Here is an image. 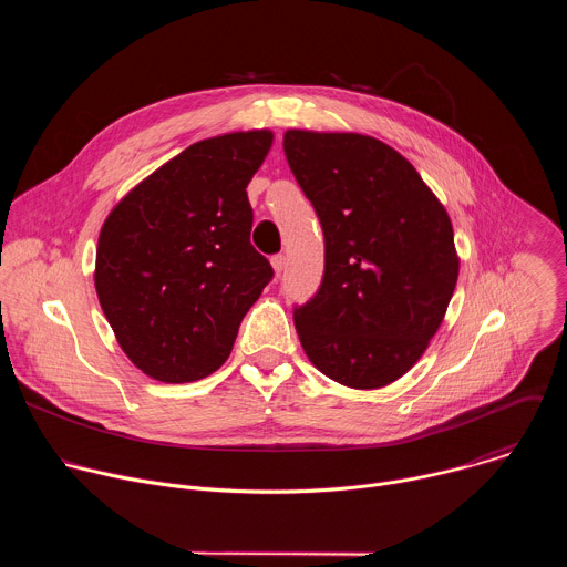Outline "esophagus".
<instances>
[{
    "label": "esophagus",
    "mask_w": 567,
    "mask_h": 567,
    "mask_svg": "<svg viewBox=\"0 0 567 567\" xmlns=\"http://www.w3.org/2000/svg\"><path fill=\"white\" fill-rule=\"evenodd\" d=\"M271 265H274V271H276V274H282L285 267H287V258H285L282 254H278V256L271 258Z\"/></svg>",
    "instance_id": "1"
}]
</instances>
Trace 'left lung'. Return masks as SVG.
Masks as SVG:
<instances>
[{
  "label": "left lung",
  "instance_id": "left-lung-1",
  "mask_svg": "<svg viewBox=\"0 0 567 567\" xmlns=\"http://www.w3.org/2000/svg\"><path fill=\"white\" fill-rule=\"evenodd\" d=\"M287 164L326 235V271L293 307L309 361L368 390L406 374L453 296V226L417 171L363 134L285 132Z\"/></svg>",
  "mask_w": 567,
  "mask_h": 567
}]
</instances>
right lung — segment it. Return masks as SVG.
Returning a JSON list of instances; mask_svg holds the SVG:
<instances>
[{
    "mask_svg": "<svg viewBox=\"0 0 567 567\" xmlns=\"http://www.w3.org/2000/svg\"><path fill=\"white\" fill-rule=\"evenodd\" d=\"M274 134L193 143L141 182L103 224L96 293L118 346L147 377L188 383L215 372L271 282L251 245L247 197Z\"/></svg>",
    "mask_w": 567,
    "mask_h": 567,
    "instance_id": "1",
    "label": "right lung"
}]
</instances>
